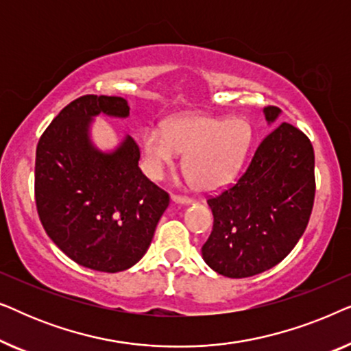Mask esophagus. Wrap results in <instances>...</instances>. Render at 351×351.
<instances>
[{
  "label": "esophagus",
  "mask_w": 351,
  "mask_h": 351,
  "mask_svg": "<svg viewBox=\"0 0 351 351\" xmlns=\"http://www.w3.org/2000/svg\"><path fill=\"white\" fill-rule=\"evenodd\" d=\"M171 201L174 204H180V206H189L193 203V199L191 198H185V196H172Z\"/></svg>",
  "instance_id": "esophagus-1"
}]
</instances>
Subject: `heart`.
Returning <instances> with one entry per match:
<instances>
[{
  "instance_id": "heart-1",
  "label": "heart",
  "mask_w": 351,
  "mask_h": 351,
  "mask_svg": "<svg viewBox=\"0 0 351 351\" xmlns=\"http://www.w3.org/2000/svg\"><path fill=\"white\" fill-rule=\"evenodd\" d=\"M251 143V128L241 118L186 117L150 126L142 134V167L150 179H161L167 167L186 152L185 166L206 191L227 186Z\"/></svg>"
}]
</instances>
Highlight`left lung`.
Segmentation results:
<instances>
[{
	"label": "left lung",
	"mask_w": 351,
	"mask_h": 351,
	"mask_svg": "<svg viewBox=\"0 0 351 351\" xmlns=\"http://www.w3.org/2000/svg\"><path fill=\"white\" fill-rule=\"evenodd\" d=\"M268 124L281 114L263 108ZM315 199V153L308 137L282 123L263 138L232 189L208 199L214 215L201 247L204 262L227 278L270 270L304 234Z\"/></svg>",
	"instance_id": "1"
}]
</instances>
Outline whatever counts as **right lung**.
<instances>
[{
	"label": "right lung",
	"mask_w": 351,
	"mask_h": 351,
	"mask_svg": "<svg viewBox=\"0 0 351 351\" xmlns=\"http://www.w3.org/2000/svg\"><path fill=\"white\" fill-rule=\"evenodd\" d=\"M99 114L128 118V100L84 95L52 119L36 147L35 198L62 252L90 270L117 273L145 256L169 195L138 169L131 137L113 150L95 145L90 131Z\"/></svg>",
	"instance_id": "right-lung-1"
}]
</instances>
